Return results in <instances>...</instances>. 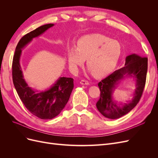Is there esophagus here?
<instances>
[{
    "mask_svg": "<svg viewBox=\"0 0 158 158\" xmlns=\"http://www.w3.org/2000/svg\"><path fill=\"white\" fill-rule=\"evenodd\" d=\"M80 84L82 85H89V82L85 80H82L80 81Z\"/></svg>",
    "mask_w": 158,
    "mask_h": 158,
    "instance_id": "obj_1",
    "label": "esophagus"
}]
</instances>
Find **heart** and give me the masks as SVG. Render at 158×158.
I'll list each match as a JSON object with an SVG mask.
<instances>
[{"label": "heart", "mask_w": 158, "mask_h": 158, "mask_svg": "<svg viewBox=\"0 0 158 158\" xmlns=\"http://www.w3.org/2000/svg\"><path fill=\"white\" fill-rule=\"evenodd\" d=\"M121 54V45L117 41L99 33L81 37L77 47L70 46L67 50L68 62L74 72L82 66L87 59V66L96 76L102 77L115 67Z\"/></svg>", "instance_id": "1"}]
</instances>
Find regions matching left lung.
<instances>
[{
  "label": "left lung",
  "mask_w": 158,
  "mask_h": 158,
  "mask_svg": "<svg viewBox=\"0 0 158 158\" xmlns=\"http://www.w3.org/2000/svg\"><path fill=\"white\" fill-rule=\"evenodd\" d=\"M148 70V59L133 53L125 59V66L115 70L98 83L100 98L96 103L99 113L105 117L117 119L130 112L135 107L142 96L144 90ZM132 79L135 89L131 100L127 103L117 102L113 98V93L122 80Z\"/></svg>",
  "instance_id": "obj_1"
}]
</instances>
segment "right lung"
I'll return each mask as SVG.
<instances>
[{
	"instance_id": "1",
	"label": "right lung",
	"mask_w": 158,
	"mask_h": 158,
	"mask_svg": "<svg viewBox=\"0 0 158 158\" xmlns=\"http://www.w3.org/2000/svg\"><path fill=\"white\" fill-rule=\"evenodd\" d=\"M52 26L54 23L41 26L22 37L16 47L12 61V80L19 97L31 114L47 120L56 117L64 108L74 88V80L60 77L50 88L36 90L28 85L23 78L20 60L22 50L33 38L40 36Z\"/></svg>"
}]
</instances>
